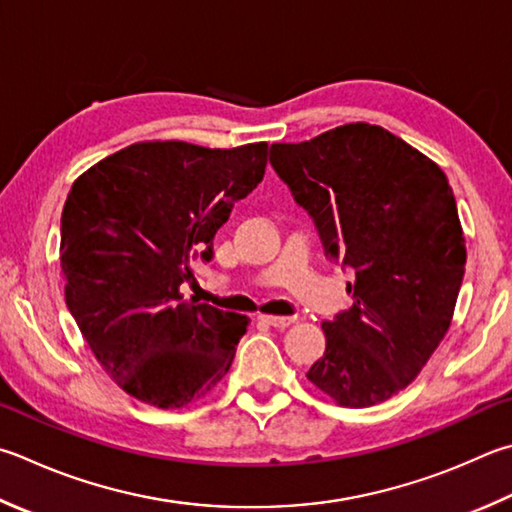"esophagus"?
Masks as SVG:
<instances>
[{
	"instance_id": "esophagus-1",
	"label": "esophagus",
	"mask_w": 512,
	"mask_h": 512,
	"mask_svg": "<svg viewBox=\"0 0 512 512\" xmlns=\"http://www.w3.org/2000/svg\"><path fill=\"white\" fill-rule=\"evenodd\" d=\"M262 322L271 324V327H275V329H286V327H291L295 318H282V315H262Z\"/></svg>"
}]
</instances>
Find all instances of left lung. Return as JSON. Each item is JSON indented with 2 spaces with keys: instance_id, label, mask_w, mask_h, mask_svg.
Wrapping results in <instances>:
<instances>
[{
  "instance_id": "left-lung-1",
  "label": "left lung",
  "mask_w": 512,
  "mask_h": 512,
  "mask_svg": "<svg viewBox=\"0 0 512 512\" xmlns=\"http://www.w3.org/2000/svg\"><path fill=\"white\" fill-rule=\"evenodd\" d=\"M271 165L313 217L324 253L353 271V306L322 322L327 351L306 378L342 407L383 403L450 329L466 237L448 176L369 123L273 143Z\"/></svg>"
}]
</instances>
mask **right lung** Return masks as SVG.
<instances>
[{
  "label": "right lung",
  "instance_id": "right-lung-1",
  "mask_svg": "<svg viewBox=\"0 0 512 512\" xmlns=\"http://www.w3.org/2000/svg\"><path fill=\"white\" fill-rule=\"evenodd\" d=\"M266 143L232 150L143 141L82 172L64 201V300L114 383L174 410L228 374L246 315L185 300L232 206L264 179Z\"/></svg>",
  "mask_w": 512,
  "mask_h": 512
}]
</instances>
